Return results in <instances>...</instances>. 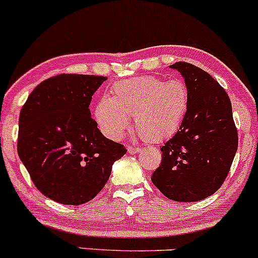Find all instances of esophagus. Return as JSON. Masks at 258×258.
<instances>
[{
  "label": "esophagus",
  "mask_w": 258,
  "mask_h": 258,
  "mask_svg": "<svg viewBox=\"0 0 258 258\" xmlns=\"http://www.w3.org/2000/svg\"><path fill=\"white\" fill-rule=\"evenodd\" d=\"M127 150H128V153H131V154H137V153L141 152V148H139V147H128V148H127Z\"/></svg>",
  "instance_id": "1"
}]
</instances>
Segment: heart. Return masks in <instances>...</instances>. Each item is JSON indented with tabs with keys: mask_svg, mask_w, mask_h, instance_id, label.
<instances>
[{
	"mask_svg": "<svg viewBox=\"0 0 258 258\" xmlns=\"http://www.w3.org/2000/svg\"><path fill=\"white\" fill-rule=\"evenodd\" d=\"M188 106V90L179 80L139 76L112 85L110 97L97 102L93 115L100 131L122 138L133 116L136 131L147 142H160L178 130Z\"/></svg>",
	"mask_w": 258,
	"mask_h": 258,
	"instance_id": "1",
	"label": "heart"
}]
</instances>
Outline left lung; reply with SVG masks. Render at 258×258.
<instances>
[{"label":"left lung","mask_w":258,"mask_h":258,"mask_svg":"<svg viewBox=\"0 0 258 258\" xmlns=\"http://www.w3.org/2000/svg\"><path fill=\"white\" fill-rule=\"evenodd\" d=\"M184 79L188 106L179 130L160 149L152 182L165 197L193 203L211 197L226 179L238 149L232 104L223 87L193 64L171 65Z\"/></svg>","instance_id":"left-lung-1"}]
</instances>
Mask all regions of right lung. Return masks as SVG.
Listing matches in <instances>:
<instances>
[{"instance_id":"right-lung-1","label":"right lung","mask_w":258,"mask_h":258,"mask_svg":"<svg viewBox=\"0 0 258 258\" xmlns=\"http://www.w3.org/2000/svg\"><path fill=\"white\" fill-rule=\"evenodd\" d=\"M104 76L61 74L35 87L19 115L18 155L44 197L64 205L93 199L126 154L91 117Z\"/></svg>"}]
</instances>
